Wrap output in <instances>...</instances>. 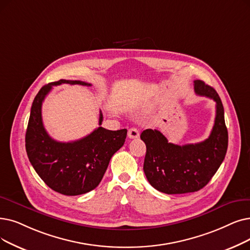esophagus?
I'll use <instances>...</instances> for the list:
<instances>
[{
  "label": "esophagus",
  "instance_id": "1",
  "mask_svg": "<svg viewBox=\"0 0 250 250\" xmlns=\"http://www.w3.org/2000/svg\"><path fill=\"white\" fill-rule=\"evenodd\" d=\"M127 136H128L129 139H136V138H139L140 134H139V131L136 127H131L128 129Z\"/></svg>",
  "mask_w": 250,
  "mask_h": 250
}]
</instances>
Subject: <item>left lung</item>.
Wrapping results in <instances>:
<instances>
[{
    "label": "left lung",
    "instance_id": "1",
    "mask_svg": "<svg viewBox=\"0 0 250 250\" xmlns=\"http://www.w3.org/2000/svg\"><path fill=\"white\" fill-rule=\"evenodd\" d=\"M194 91L212 99L215 119L209 137L196 144L176 145L157 129H145L141 140L146 144L144 172L150 185L166 194H184L202 189L225 159L228 131L219 94L202 81H194Z\"/></svg>",
    "mask_w": 250,
    "mask_h": 250
}]
</instances>
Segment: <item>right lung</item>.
<instances>
[{"label":"right lung","mask_w":250,"mask_h":250,"mask_svg":"<svg viewBox=\"0 0 250 250\" xmlns=\"http://www.w3.org/2000/svg\"><path fill=\"white\" fill-rule=\"evenodd\" d=\"M61 83L91 85L82 81L60 80L42 86L32 102L25 148L32 167L46 185L60 194L75 196L99 185L112 155L125 144L127 131H109L99 126L73 142L63 143L52 139L42 125V104L53 85ZM102 122L100 112L99 125Z\"/></svg>","instance_id":"add662e5"}]
</instances>
